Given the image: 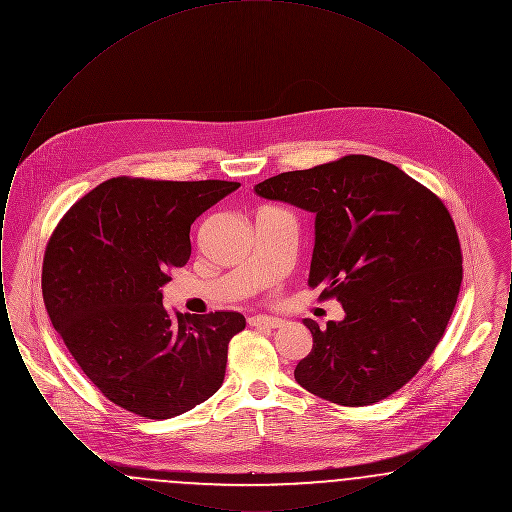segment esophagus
Returning a JSON list of instances; mask_svg holds the SVG:
<instances>
[{"mask_svg":"<svg viewBox=\"0 0 512 512\" xmlns=\"http://www.w3.org/2000/svg\"><path fill=\"white\" fill-rule=\"evenodd\" d=\"M249 326H257V328H280L284 326V320L282 318L268 317V315H255V317H249Z\"/></svg>","mask_w":512,"mask_h":512,"instance_id":"1","label":"esophagus"}]
</instances>
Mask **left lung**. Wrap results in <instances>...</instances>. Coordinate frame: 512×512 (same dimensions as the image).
<instances>
[{"label": "left lung", "mask_w": 512, "mask_h": 512, "mask_svg": "<svg viewBox=\"0 0 512 512\" xmlns=\"http://www.w3.org/2000/svg\"><path fill=\"white\" fill-rule=\"evenodd\" d=\"M255 194L315 215L307 284L345 311L313 334L295 366L301 388L345 405H372L428 361L453 315L463 257L451 215L395 165L347 155L259 182Z\"/></svg>", "instance_id": "obj_1"}]
</instances>
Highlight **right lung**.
Returning a JSON list of instances; mask_svg holds the SVG:
<instances>
[{"mask_svg": "<svg viewBox=\"0 0 512 512\" xmlns=\"http://www.w3.org/2000/svg\"><path fill=\"white\" fill-rule=\"evenodd\" d=\"M238 188L224 180L111 178L57 224L42 268L51 324L122 409L161 420L219 390L244 315L172 313L163 286L192 255L194 220Z\"/></svg>", "mask_w": 512, "mask_h": 512, "instance_id": "obj_1", "label": "right lung"}]
</instances>
